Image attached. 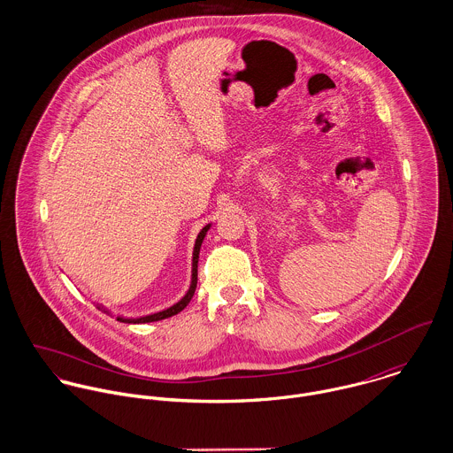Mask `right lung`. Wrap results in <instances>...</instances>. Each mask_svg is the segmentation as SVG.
<instances>
[{
  "mask_svg": "<svg viewBox=\"0 0 453 453\" xmlns=\"http://www.w3.org/2000/svg\"><path fill=\"white\" fill-rule=\"evenodd\" d=\"M211 225H212V223H207V225L198 232V235H196V239H195L194 257H192V280H190V288H188V291L183 295V298L178 300V302H176L174 305H171L169 309H164V311H160V312L148 314V316H141V318H124V316H117V321L127 324L155 323V321H162V319H167V318H173V316L180 314V312L190 303V300H192V296H194L195 288H196V263H198L200 246H202L203 237H205V234L209 232ZM97 309H101L103 312L110 314V312H108L106 309H103L101 305H97Z\"/></svg>",
  "mask_w": 453,
  "mask_h": 453,
  "instance_id": "obj_1",
  "label": "right lung"
}]
</instances>
